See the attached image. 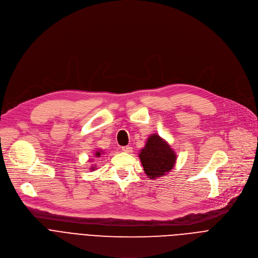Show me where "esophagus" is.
<instances>
[{
    "label": "esophagus",
    "mask_w": 258,
    "mask_h": 258,
    "mask_svg": "<svg viewBox=\"0 0 258 258\" xmlns=\"http://www.w3.org/2000/svg\"><path fill=\"white\" fill-rule=\"evenodd\" d=\"M121 150L126 152V153H132L133 152V148L130 146H124V147H121Z\"/></svg>",
    "instance_id": "1"
}]
</instances>
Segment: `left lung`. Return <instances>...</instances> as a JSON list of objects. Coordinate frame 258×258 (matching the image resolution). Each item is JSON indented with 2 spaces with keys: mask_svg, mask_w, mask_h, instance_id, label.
Returning <instances> with one entry per match:
<instances>
[{
  "mask_svg": "<svg viewBox=\"0 0 258 258\" xmlns=\"http://www.w3.org/2000/svg\"><path fill=\"white\" fill-rule=\"evenodd\" d=\"M139 157L144 171L150 179H155L169 172L175 164L176 155L166 141L157 134L151 135Z\"/></svg>",
  "mask_w": 258,
  "mask_h": 258,
  "instance_id": "left-lung-1",
  "label": "left lung"
}]
</instances>
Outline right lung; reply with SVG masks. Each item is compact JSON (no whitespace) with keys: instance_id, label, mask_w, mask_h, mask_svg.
Here are the masks:
<instances>
[{"instance_id":"add662e5","label":"right lung","mask_w":258,"mask_h":258,"mask_svg":"<svg viewBox=\"0 0 258 258\" xmlns=\"http://www.w3.org/2000/svg\"><path fill=\"white\" fill-rule=\"evenodd\" d=\"M101 154H103V151H102V150H98V151L95 152V157H100ZM96 168H97V167H91L92 170H94V169H96Z\"/></svg>"}]
</instances>
